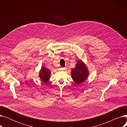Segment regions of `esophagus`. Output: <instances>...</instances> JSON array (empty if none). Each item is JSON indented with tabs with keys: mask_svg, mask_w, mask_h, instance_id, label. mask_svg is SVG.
Listing matches in <instances>:
<instances>
[{
	"mask_svg": "<svg viewBox=\"0 0 127 127\" xmlns=\"http://www.w3.org/2000/svg\"><path fill=\"white\" fill-rule=\"evenodd\" d=\"M65 68H63V67H61L60 68V70H65Z\"/></svg>",
	"mask_w": 127,
	"mask_h": 127,
	"instance_id": "1",
	"label": "esophagus"
}]
</instances>
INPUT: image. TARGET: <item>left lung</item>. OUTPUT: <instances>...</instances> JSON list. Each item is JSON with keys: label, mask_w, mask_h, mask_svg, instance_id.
Listing matches in <instances>:
<instances>
[{"label": "left lung", "mask_w": 127, "mask_h": 127, "mask_svg": "<svg viewBox=\"0 0 127 127\" xmlns=\"http://www.w3.org/2000/svg\"><path fill=\"white\" fill-rule=\"evenodd\" d=\"M89 73L87 66L81 60H79L76 67L71 70V78L76 85H79L86 80L89 76Z\"/></svg>", "instance_id": "obj_1"}]
</instances>
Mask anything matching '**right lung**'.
Returning <instances> with one entry per match:
<instances>
[{
    "label": "right lung",
    "instance_id": "1",
    "mask_svg": "<svg viewBox=\"0 0 127 127\" xmlns=\"http://www.w3.org/2000/svg\"><path fill=\"white\" fill-rule=\"evenodd\" d=\"M50 76L51 71L44 66H42V67L38 73V77H39L40 80L43 83H47L50 78Z\"/></svg>",
    "mask_w": 127,
    "mask_h": 127
}]
</instances>
